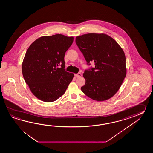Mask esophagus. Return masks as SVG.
I'll list each match as a JSON object with an SVG mask.
<instances>
[{"mask_svg": "<svg viewBox=\"0 0 153 153\" xmlns=\"http://www.w3.org/2000/svg\"><path fill=\"white\" fill-rule=\"evenodd\" d=\"M74 76H75V77H76V78L80 77V76H81V74L80 73H77V74H75Z\"/></svg>", "mask_w": 153, "mask_h": 153, "instance_id": "1", "label": "esophagus"}]
</instances>
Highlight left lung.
Masks as SVG:
<instances>
[{
  "label": "left lung",
  "instance_id": "obj_1",
  "mask_svg": "<svg viewBox=\"0 0 153 153\" xmlns=\"http://www.w3.org/2000/svg\"><path fill=\"white\" fill-rule=\"evenodd\" d=\"M75 42L87 62L94 67L85 71L86 82L81 88L85 94L95 101L112 97L126 74V58L117 42L105 34L88 33L76 37Z\"/></svg>",
  "mask_w": 153,
  "mask_h": 153
}]
</instances>
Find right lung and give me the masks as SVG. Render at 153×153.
I'll return each instance as SVG.
<instances>
[{"instance_id": "right-lung-1", "label": "right lung", "mask_w": 153, "mask_h": 153, "mask_svg": "<svg viewBox=\"0 0 153 153\" xmlns=\"http://www.w3.org/2000/svg\"><path fill=\"white\" fill-rule=\"evenodd\" d=\"M73 36H44L27 50L22 65L26 84L41 101L52 102L65 93L74 74L65 71V55L73 42Z\"/></svg>"}]
</instances>
